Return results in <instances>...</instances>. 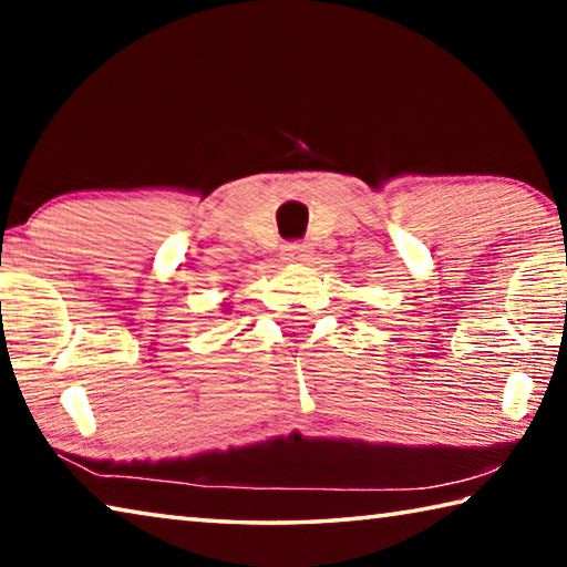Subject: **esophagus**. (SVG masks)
I'll return each mask as SVG.
<instances>
[{"mask_svg":"<svg viewBox=\"0 0 567 567\" xmlns=\"http://www.w3.org/2000/svg\"><path fill=\"white\" fill-rule=\"evenodd\" d=\"M282 257L287 262H307L310 260V245H302V243L285 245Z\"/></svg>","mask_w":567,"mask_h":567,"instance_id":"34e87169","label":"esophagus"}]
</instances>
